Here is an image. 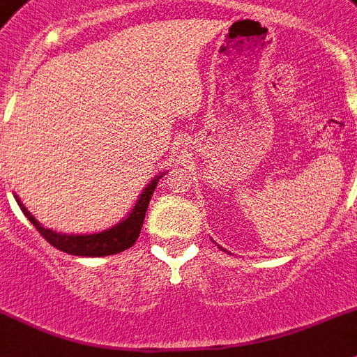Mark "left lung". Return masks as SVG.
<instances>
[{
	"mask_svg": "<svg viewBox=\"0 0 357 357\" xmlns=\"http://www.w3.org/2000/svg\"><path fill=\"white\" fill-rule=\"evenodd\" d=\"M219 248H222V246H219ZM222 250H225V248H222ZM225 252H226V250H225Z\"/></svg>",
	"mask_w": 357,
	"mask_h": 357,
	"instance_id": "left-lung-1",
	"label": "left lung"
}]
</instances>
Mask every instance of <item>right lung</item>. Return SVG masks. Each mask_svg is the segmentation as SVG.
I'll return each mask as SVG.
<instances>
[{"label":"right lung","instance_id":"right-lung-1","mask_svg":"<svg viewBox=\"0 0 357 357\" xmlns=\"http://www.w3.org/2000/svg\"><path fill=\"white\" fill-rule=\"evenodd\" d=\"M162 175H166V172L153 176L149 184L142 190L137 202H135L132 210L120 222H116L111 228L104 229V231H94V234H61V231H54L51 228H43L32 217L31 211L26 210L22 199L17 195H14V199H16L17 206L22 208L23 215L40 231L41 237L47 238L54 248L70 253V255H79V257H105V255H114V253L123 252V250H128L129 246L135 244V241L140 235V229H142L144 217H146L147 206H149V200L153 197V191L157 188L158 178H162Z\"/></svg>","mask_w":357,"mask_h":357}]
</instances>
